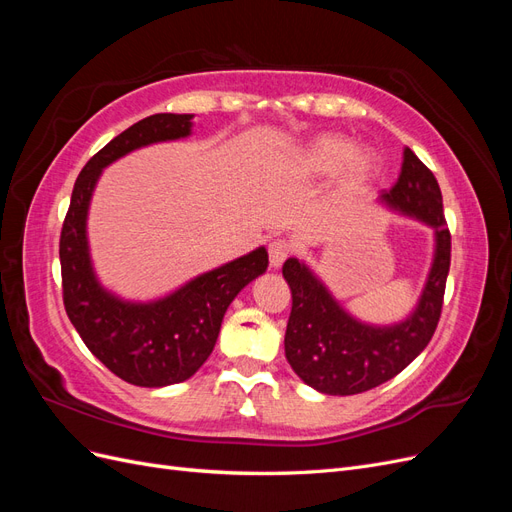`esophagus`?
<instances>
[{"instance_id":"obj_1","label":"esophagus","mask_w":512,"mask_h":512,"mask_svg":"<svg viewBox=\"0 0 512 512\" xmlns=\"http://www.w3.org/2000/svg\"><path fill=\"white\" fill-rule=\"evenodd\" d=\"M290 252H292V245H290L288 241H284V239H273V241L269 243V262H271V267H273V269L282 267V262L290 256Z\"/></svg>"}]
</instances>
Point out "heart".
I'll list each match as a JSON object with an SVG mask.
<instances>
[{
    "mask_svg": "<svg viewBox=\"0 0 512 512\" xmlns=\"http://www.w3.org/2000/svg\"><path fill=\"white\" fill-rule=\"evenodd\" d=\"M286 166L299 179H324L337 173V194L352 196L378 177L380 158L369 149H356L344 134L322 132L294 151Z\"/></svg>",
    "mask_w": 512,
    "mask_h": 512,
    "instance_id": "obj_1",
    "label": "heart"
}]
</instances>
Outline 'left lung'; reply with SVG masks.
Instances as JSON below:
<instances>
[{
  "label": "left lung",
  "instance_id": "1",
  "mask_svg": "<svg viewBox=\"0 0 512 512\" xmlns=\"http://www.w3.org/2000/svg\"><path fill=\"white\" fill-rule=\"evenodd\" d=\"M378 203L433 230V258L412 312L395 324H369L346 312L333 292L305 262L288 258L284 280L292 292L284 348L290 367L307 386L324 395H356L404 371L425 350L438 327L448 267L451 232L442 211V192L431 170L404 149L397 183Z\"/></svg>",
  "mask_w": 512,
  "mask_h": 512
}]
</instances>
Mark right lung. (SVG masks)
<instances>
[{"label": "right lung", "mask_w": 512, "mask_h": 512, "mask_svg": "<svg viewBox=\"0 0 512 512\" xmlns=\"http://www.w3.org/2000/svg\"><path fill=\"white\" fill-rule=\"evenodd\" d=\"M192 119L194 115H151L102 147L74 183L59 239L64 305L74 329L115 376L147 389L192 378L213 352L232 299L269 267V254L260 245L151 301L123 299L98 280L87 215L102 170L141 147L188 138Z\"/></svg>", "instance_id": "1"}]
</instances>
